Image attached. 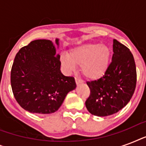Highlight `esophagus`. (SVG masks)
<instances>
[{"instance_id":"34e87169","label":"esophagus","mask_w":146,"mask_h":146,"mask_svg":"<svg viewBox=\"0 0 146 146\" xmlns=\"http://www.w3.org/2000/svg\"><path fill=\"white\" fill-rule=\"evenodd\" d=\"M75 81H76V85H79L80 84V83H82L83 82V81H82V80H80V79H79V78H75Z\"/></svg>"}]
</instances>
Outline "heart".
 I'll return each mask as SVG.
<instances>
[{"mask_svg":"<svg viewBox=\"0 0 146 146\" xmlns=\"http://www.w3.org/2000/svg\"><path fill=\"white\" fill-rule=\"evenodd\" d=\"M111 57V50L108 45L87 43L70 49L68 55H61L60 60L67 72H72L76 65H80L82 74L87 79L96 80L106 73Z\"/></svg>","mask_w":146,"mask_h":146,"instance_id":"1","label":"heart"}]
</instances>
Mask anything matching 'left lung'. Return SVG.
Wrapping results in <instances>:
<instances>
[{"label": "left lung", "instance_id": "1", "mask_svg": "<svg viewBox=\"0 0 146 146\" xmlns=\"http://www.w3.org/2000/svg\"><path fill=\"white\" fill-rule=\"evenodd\" d=\"M111 63L99 80L88 82L90 96L86 102L89 113L106 117L117 113L131 99L136 85V68L128 48L113 39Z\"/></svg>", "mask_w": 146, "mask_h": 146}]
</instances>
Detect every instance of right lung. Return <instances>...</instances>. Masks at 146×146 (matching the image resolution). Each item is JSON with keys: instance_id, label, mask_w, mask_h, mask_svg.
Returning <instances> with one entry per match:
<instances>
[{"instance_id": "right-lung-1", "label": "right lung", "mask_w": 146, "mask_h": 146, "mask_svg": "<svg viewBox=\"0 0 146 146\" xmlns=\"http://www.w3.org/2000/svg\"><path fill=\"white\" fill-rule=\"evenodd\" d=\"M55 44L58 48V38ZM55 44L50 40H35L15 57L10 75L13 93L18 104L31 113H54L76 87L74 78L62 74Z\"/></svg>"}]
</instances>
